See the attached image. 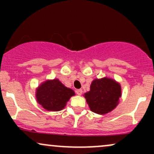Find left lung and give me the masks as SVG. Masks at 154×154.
Segmentation results:
<instances>
[{"label":"left lung","instance_id":"8db88e82","mask_svg":"<svg viewBox=\"0 0 154 154\" xmlns=\"http://www.w3.org/2000/svg\"><path fill=\"white\" fill-rule=\"evenodd\" d=\"M75 95L73 90L66 88L59 79L45 81L36 91L38 103L46 110L52 111L62 110L70 98Z\"/></svg>","mask_w":154,"mask_h":154}]
</instances>
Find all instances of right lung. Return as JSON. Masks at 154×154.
Wrapping results in <instances>:
<instances>
[{
	"instance_id": "add662e5",
	"label": "right lung",
	"mask_w": 154,
	"mask_h": 154,
	"mask_svg": "<svg viewBox=\"0 0 154 154\" xmlns=\"http://www.w3.org/2000/svg\"><path fill=\"white\" fill-rule=\"evenodd\" d=\"M121 87L114 79L107 77L93 81L85 98L93 112L105 114L116 107L121 97Z\"/></svg>"
}]
</instances>
